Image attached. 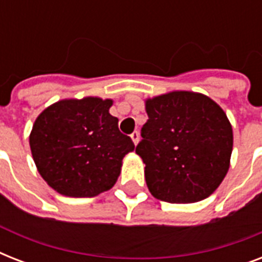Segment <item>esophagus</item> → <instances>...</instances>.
<instances>
[{"label": "esophagus", "instance_id": "obj_1", "mask_svg": "<svg viewBox=\"0 0 262 262\" xmlns=\"http://www.w3.org/2000/svg\"><path fill=\"white\" fill-rule=\"evenodd\" d=\"M130 139L133 140V143L136 144V145H137V143H139V140H140V133L137 130L136 132H133V133H132L130 135Z\"/></svg>", "mask_w": 262, "mask_h": 262}]
</instances>
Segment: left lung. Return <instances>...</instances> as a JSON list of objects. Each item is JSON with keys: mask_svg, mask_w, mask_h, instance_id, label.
Returning <instances> with one entry per match:
<instances>
[{"mask_svg": "<svg viewBox=\"0 0 262 262\" xmlns=\"http://www.w3.org/2000/svg\"><path fill=\"white\" fill-rule=\"evenodd\" d=\"M145 110L136 154L145 163L151 194L171 204L209 197L232 152V127L222 107L203 94L174 91L147 99Z\"/></svg>", "mask_w": 262, "mask_h": 262, "instance_id": "left-lung-1", "label": "left lung"}]
</instances>
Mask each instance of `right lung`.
<instances>
[{
    "instance_id": "obj_1",
    "label": "right lung",
    "mask_w": 262,
    "mask_h": 262,
    "mask_svg": "<svg viewBox=\"0 0 262 262\" xmlns=\"http://www.w3.org/2000/svg\"><path fill=\"white\" fill-rule=\"evenodd\" d=\"M111 99H65L40 113L30 135L39 174L59 194L95 197L114 186L135 149L108 113Z\"/></svg>"
}]
</instances>
